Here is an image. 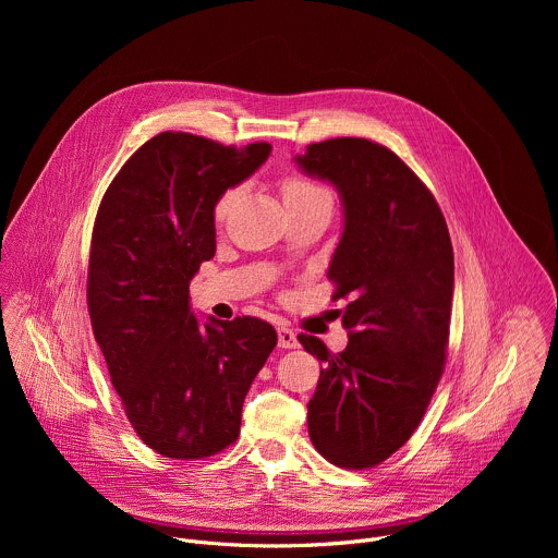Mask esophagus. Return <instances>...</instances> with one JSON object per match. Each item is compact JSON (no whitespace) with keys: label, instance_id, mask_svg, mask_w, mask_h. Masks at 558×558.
I'll return each mask as SVG.
<instances>
[{"label":"esophagus","instance_id":"1","mask_svg":"<svg viewBox=\"0 0 558 558\" xmlns=\"http://www.w3.org/2000/svg\"><path fill=\"white\" fill-rule=\"evenodd\" d=\"M278 347L280 349H298L300 342L295 338V333L287 327H278Z\"/></svg>","mask_w":558,"mask_h":558}]
</instances>
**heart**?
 Here are the masks:
<instances>
[{
	"instance_id": "obj_1",
	"label": "heart",
	"mask_w": 558,
	"mask_h": 558,
	"mask_svg": "<svg viewBox=\"0 0 558 558\" xmlns=\"http://www.w3.org/2000/svg\"><path fill=\"white\" fill-rule=\"evenodd\" d=\"M280 190H282L284 205L331 198V194L323 185H317L315 181H311V179H306L302 174H295V172H289V174H284L280 179ZM233 196H235V190H227V192H222L216 198V203H214V220L216 222H222L227 218L229 207L233 203Z\"/></svg>"
}]
</instances>
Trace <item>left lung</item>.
Here are the masks:
<instances>
[{"label": "left lung", "mask_w": 558, "mask_h": 558, "mask_svg": "<svg viewBox=\"0 0 558 558\" xmlns=\"http://www.w3.org/2000/svg\"><path fill=\"white\" fill-rule=\"evenodd\" d=\"M295 163L342 198L344 231L327 276L333 298H349L342 353L298 336L325 364L308 402V437L331 463L364 470L411 439L444 373L454 287L450 233L430 190L379 143H311Z\"/></svg>", "instance_id": "left-lung-1"}]
</instances>
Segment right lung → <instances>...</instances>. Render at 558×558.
I'll return each mask as SVG.
<instances>
[{
  "label": "right lung",
  "mask_w": 558,
  "mask_h": 558,
  "mask_svg": "<svg viewBox=\"0 0 558 558\" xmlns=\"http://www.w3.org/2000/svg\"><path fill=\"white\" fill-rule=\"evenodd\" d=\"M269 151V143L161 132L128 158L99 205L93 333L132 428L163 457L194 461L231 446L245 395L278 342L258 317L201 325L190 306V280L216 254V198Z\"/></svg>",
  "instance_id": "add662e5"
}]
</instances>
